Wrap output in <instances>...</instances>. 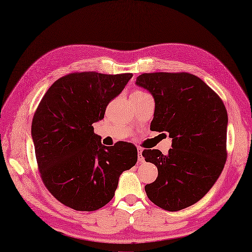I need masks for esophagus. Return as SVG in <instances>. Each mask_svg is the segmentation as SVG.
Masks as SVG:
<instances>
[{"mask_svg": "<svg viewBox=\"0 0 252 252\" xmlns=\"http://www.w3.org/2000/svg\"><path fill=\"white\" fill-rule=\"evenodd\" d=\"M137 154H138V162L144 163L145 158L143 157V149H141V148H138V149H137Z\"/></svg>", "mask_w": 252, "mask_h": 252, "instance_id": "1", "label": "esophagus"}]
</instances>
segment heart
Wrapping results in <instances>:
<instances>
[{
	"label": "heart",
	"mask_w": 252,
	"mask_h": 252,
	"mask_svg": "<svg viewBox=\"0 0 252 252\" xmlns=\"http://www.w3.org/2000/svg\"><path fill=\"white\" fill-rule=\"evenodd\" d=\"M145 94L144 92H140V90H137V92H135L133 94Z\"/></svg>",
	"instance_id": "b5f03b06"
}]
</instances>
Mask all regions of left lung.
Here are the masks:
<instances>
[{"instance_id": "left-lung-1", "label": "left lung", "mask_w": 252, "mask_h": 252, "mask_svg": "<svg viewBox=\"0 0 252 252\" xmlns=\"http://www.w3.org/2000/svg\"><path fill=\"white\" fill-rule=\"evenodd\" d=\"M136 84L156 101L150 130L168 132L171 149L164 156L145 149L146 162L158 167L148 198L176 212L199 201L217 181L227 160V109L214 90L188 72L143 73Z\"/></svg>"}]
</instances>
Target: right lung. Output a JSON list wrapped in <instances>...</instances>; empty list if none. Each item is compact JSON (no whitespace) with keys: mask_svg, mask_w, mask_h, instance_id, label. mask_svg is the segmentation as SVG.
I'll list each match as a JSON object with an SVG mask.
<instances>
[{"mask_svg":"<svg viewBox=\"0 0 252 252\" xmlns=\"http://www.w3.org/2000/svg\"><path fill=\"white\" fill-rule=\"evenodd\" d=\"M133 76L72 72L44 94L32 122L38 170L48 190L68 208L96 211L113 199L124 171L137 162L133 144H101L93 124Z\"/></svg>","mask_w":252,"mask_h":252,"instance_id":"1","label":"right lung"}]
</instances>
